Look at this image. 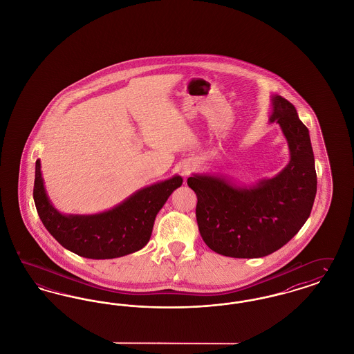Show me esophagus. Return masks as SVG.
<instances>
[{
	"label": "esophagus",
	"instance_id": "obj_1",
	"mask_svg": "<svg viewBox=\"0 0 354 354\" xmlns=\"http://www.w3.org/2000/svg\"><path fill=\"white\" fill-rule=\"evenodd\" d=\"M189 167H185V169H183V172H185V174H188V172H189Z\"/></svg>",
	"mask_w": 354,
	"mask_h": 354
}]
</instances>
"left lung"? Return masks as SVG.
Segmentation results:
<instances>
[{
    "mask_svg": "<svg viewBox=\"0 0 354 354\" xmlns=\"http://www.w3.org/2000/svg\"><path fill=\"white\" fill-rule=\"evenodd\" d=\"M270 122L280 126L289 149V162L277 175L250 185L215 174L187 179L198 196L203 240L223 256H268L286 245L310 215L317 175L309 130L295 106L277 94L270 97Z\"/></svg>",
    "mask_w": 354,
    "mask_h": 354,
    "instance_id": "1",
    "label": "left lung"
}]
</instances>
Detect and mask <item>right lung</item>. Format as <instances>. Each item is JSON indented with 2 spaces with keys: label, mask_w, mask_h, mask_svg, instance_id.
Listing matches in <instances>:
<instances>
[{
  "label": "right lung",
  "mask_w": 354,
  "mask_h": 354,
  "mask_svg": "<svg viewBox=\"0 0 354 354\" xmlns=\"http://www.w3.org/2000/svg\"><path fill=\"white\" fill-rule=\"evenodd\" d=\"M182 183L183 178L174 175L135 191L127 199L103 212L62 214L48 196L38 159L33 198L39 219L64 248L82 257L104 260L142 250L151 237L158 212Z\"/></svg>",
  "instance_id": "1"
}]
</instances>
